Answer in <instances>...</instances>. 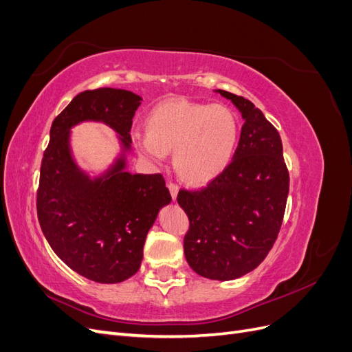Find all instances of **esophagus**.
Wrapping results in <instances>:
<instances>
[{"instance_id": "1", "label": "esophagus", "mask_w": 352, "mask_h": 352, "mask_svg": "<svg viewBox=\"0 0 352 352\" xmlns=\"http://www.w3.org/2000/svg\"><path fill=\"white\" fill-rule=\"evenodd\" d=\"M168 190H170V195H172L173 201H176V197H177V192H179V186L176 184H168Z\"/></svg>"}]
</instances>
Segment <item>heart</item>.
Segmentation results:
<instances>
[{"instance_id":"heart-1","label":"heart","mask_w":352,"mask_h":352,"mask_svg":"<svg viewBox=\"0 0 352 352\" xmlns=\"http://www.w3.org/2000/svg\"><path fill=\"white\" fill-rule=\"evenodd\" d=\"M238 138L236 116L225 105L172 98L150 111L146 133H135L133 142L155 163L175 151L176 172L189 184L206 185L228 168Z\"/></svg>"}]
</instances>
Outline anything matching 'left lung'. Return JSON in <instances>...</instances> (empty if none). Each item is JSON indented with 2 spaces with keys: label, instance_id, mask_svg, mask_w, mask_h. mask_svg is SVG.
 <instances>
[{
  "label": "left lung",
  "instance_id": "1",
  "mask_svg": "<svg viewBox=\"0 0 352 352\" xmlns=\"http://www.w3.org/2000/svg\"><path fill=\"white\" fill-rule=\"evenodd\" d=\"M243 119L233 162L201 190H179L189 217L184 250L195 273L233 280L252 272L278 238L289 192L279 132L260 109L235 94L216 89Z\"/></svg>",
  "mask_w": 352,
  "mask_h": 352
}]
</instances>
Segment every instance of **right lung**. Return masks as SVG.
I'll list each match as a JSON object with an SVG mask.
<instances>
[{
  "label": "right lung",
  "instance_id": "1",
  "mask_svg": "<svg viewBox=\"0 0 352 352\" xmlns=\"http://www.w3.org/2000/svg\"><path fill=\"white\" fill-rule=\"evenodd\" d=\"M141 101L119 88L80 92L52 122L42 158L41 229L61 261L98 283H119L138 272L148 230L172 201L162 175L127 172ZM89 121L109 125L120 144L113 162L98 173L82 168L71 150L72 127Z\"/></svg>",
  "mask_w": 352,
  "mask_h": 352
}]
</instances>
